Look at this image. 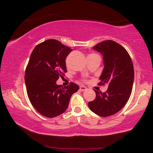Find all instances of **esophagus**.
I'll use <instances>...</instances> for the list:
<instances>
[{
	"label": "esophagus",
	"mask_w": 153,
	"mask_h": 153,
	"mask_svg": "<svg viewBox=\"0 0 153 153\" xmlns=\"http://www.w3.org/2000/svg\"><path fill=\"white\" fill-rule=\"evenodd\" d=\"M87 88L85 87V86H84V85H81L79 87V90H80V91H85V90H87Z\"/></svg>",
	"instance_id": "esophagus-1"
}]
</instances>
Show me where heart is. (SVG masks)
<instances>
[{
  "label": "heart",
  "instance_id": "heart-1",
  "mask_svg": "<svg viewBox=\"0 0 153 153\" xmlns=\"http://www.w3.org/2000/svg\"><path fill=\"white\" fill-rule=\"evenodd\" d=\"M96 55H96V54H90V55H88V57H90V56H96Z\"/></svg>",
  "mask_w": 153,
  "mask_h": 153
}]
</instances>
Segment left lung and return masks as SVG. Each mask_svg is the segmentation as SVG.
I'll use <instances>...</instances> for the list:
<instances>
[{"mask_svg":"<svg viewBox=\"0 0 153 153\" xmlns=\"http://www.w3.org/2000/svg\"><path fill=\"white\" fill-rule=\"evenodd\" d=\"M93 49L103 56L104 69L99 84H108L105 92L94 90L96 96L88 106L97 115L106 117L119 112L128 100L134 82V66L128 53L112 40L99 43Z\"/></svg>","mask_w":153,"mask_h":153,"instance_id":"1","label":"left lung"}]
</instances>
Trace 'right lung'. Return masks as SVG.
<instances>
[{"label": "right lung", "mask_w": 153, "mask_h": 153, "mask_svg": "<svg viewBox=\"0 0 153 153\" xmlns=\"http://www.w3.org/2000/svg\"><path fill=\"white\" fill-rule=\"evenodd\" d=\"M71 51L59 41L48 39L36 46L30 56L25 76L27 95L35 109L46 117L64 112L79 90L73 82L64 88L56 84L67 72L65 58Z\"/></svg>", "instance_id": "obj_1"}]
</instances>
